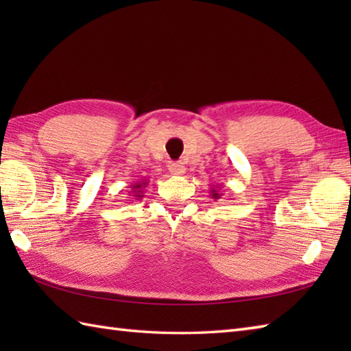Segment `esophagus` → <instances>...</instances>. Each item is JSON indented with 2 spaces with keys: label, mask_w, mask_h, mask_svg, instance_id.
<instances>
[{
  "label": "esophagus",
  "mask_w": 351,
  "mask_h": 351,
  "mask_svg": "<svg viewBox=\"0 0 351 351\" xmlns=\"http://www.w3.org/2000/svg\"><path fill=\"white\" fill-rule=\"evenodd\" d=\"M169 171L171 175L181 176L185 173V167L182 166V162H170L169 164Z\"/></svg>",
  "instance_id": "34e87169"
}]
</instances>
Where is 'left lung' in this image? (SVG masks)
Segmentation results:
<instances>
[{"label": "left lung", "instance_id": "8db88e82", "mask_svg": "<svg viewBox=\"0 0 351 351\" xmlns=\"http://www.w3.org/2000/svg\"><path fill=\"white\" fill-rule=\"evenodd\" d=\"M211 197L214 199V200H219L221 196H223V193H221V190H220V187H217V189H211Z\"/></svg>", "mask_w": 351, "mask_h": 351}]
</instances>
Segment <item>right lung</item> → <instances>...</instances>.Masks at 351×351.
Wrapping results in <instances>:
<instances>
[{
    "mask_svg": "<svg viewBox=\"0 0 351 351\" xmlns=\"http://www.w3.org/2000/svg\"><path fill=\"white\" fill-rule=\"evenodd\" d=\"M147 185V181H138V182H136V184H132L131 185V191H130V196H132L134 199H140V197H143V195H145V191H143V189L146 187Z\"/></svg>",
    "mask_w": 351,
    "mask_h": 351,
    "instance_id": "add662e5",
    "label": "right lung"
}]
</instances>
